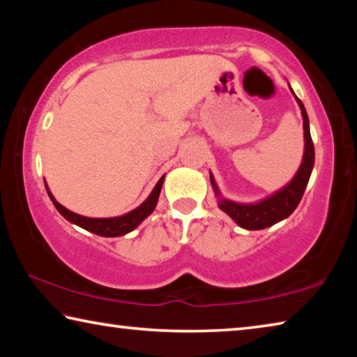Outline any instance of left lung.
<instances>
[{"label": "left lung", "instance_id": "obj_1", "mask_svg": "<svg viewBox=\"0 0 357 357\" xmlns=\"http://www.w3.org/2000/svg\"><path fill=\"white\" fill-rule=\"evenodd\" d=\"M296 100H298L302 118H304L305 149L304 157H302V164L298 173H296V176L291 179V183L287 184L282 190L275 192L274 195L264 198L261 202L253 204H243L229 202L227 198H222L213 174H211V184L214 187L215 195L220 198L219 208L223 213H227L231 217L239 227H243L245 229H263L274 225V223L283 219H287V217L298 208L301 198L305 192V187L309 184L313 164H315V148H313V142L310 137L309 116H307V112L304 105H302V102L298 98H296Z\"/></svg>", "mask_w": 357, "mask_h": 357}]
</instances>
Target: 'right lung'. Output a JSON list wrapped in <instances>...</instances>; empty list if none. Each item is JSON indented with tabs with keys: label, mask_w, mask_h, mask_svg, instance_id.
I'll list each match as a JSON object with an SVG mask.
<instances>
[{
	"label": "right lung",
	"mask_w": 357,
	"mask_h": 357,
	"mask_svg": "<svg viewBox=\"0 0 357 357\" xmlns=\"http://www.w3.org/2000/svg\"><path fill=\"white\" fill-rule=\"evenodd\" d=\"M162 184H164V176L159 179V183L155 184L153 192H151V195L140 204V206L124 215L108 217V219H91V217H83L72 213V211L66 209L63 204H59L55 198H53L50 190H48V187L47 185L45 187H47L48 197H50V200L53 202V204H55V208L59 211V214H61L64 219H68L69 222L75 223V225L88 229V231H91L94 234H99V236L114 238V236H123V234L135 229L151 213H153L155 209L157 200H159Z\"/></svg>",
	"instance_id": "add662e5"
}]
</instances>
